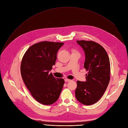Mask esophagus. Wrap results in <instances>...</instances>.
<instances>
[{
  "instance_id": "esophagus-1",
  "label": "esophagus",
  "mask_w": 128,
  "mask_h": 128,
  "mask_svg": "<svg viewBox=\"0 0 128 128\" xmlns=\"http://www.w3.org/2000/svg\"><path fill=\"white\" fill-rule=\"evenodd\" d=\"M71 80H69V79H68V78H66L65 80H64V81H65V82H70Z\"/></svg>"
}]
</instances>
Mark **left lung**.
<instances>
[{
  "label": "left lung",
  "mask_w": 128,
  "mask_h": 128,
  "mask_svg": "<svg viewBox=\"0 0 128 128\" xmlns=\"http://www.w3.org/2000/svg\"><path fill=\"white\" fill-rule=\"evenodd\" d=\"M86 55L84 67L88 71L86 82H77L75 96L85 105H91L102 97L110 80V61L102 45L91 40H77Z\"/></svg>",
  "instance_id": "1"
}]
</instances>
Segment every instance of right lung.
<instances>
[{"label": "right lung", "instance_id": "obj_1", "mask_svg": "<svg viewBox=\"0 0 128 128\" xmlns=\"http://www.w3.org/2000/svg\"><path fill=\"white\" fill-rule=\"evenodd\" d=\"M64 42L43 41L31 46L22 58L21 74L34 98L50 105L59 98L64 80L49 74L56 64L58 50Z\"/></svg>", "mask_w": 128, "mask_h": 128}]
</instances>
